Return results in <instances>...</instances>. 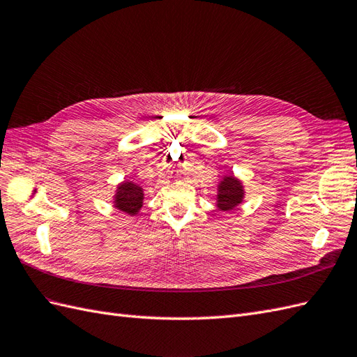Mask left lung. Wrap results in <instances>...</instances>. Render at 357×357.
Wrapping results in <instances>:
<instances>
[{"label":"left lung","instance_id":"1","mask_svg":"<svg viewBox=\"0 0 357 357\" xmlns=\"http://www.w3.org/2000/svg\"><path fill=\"white\" fill-rule=\"evenodd\" d=\"M242 196L243 190L241 182L233 176L224 178L218 190V208L221 211H230L236 208L242 200Z\"/></svg>","mask_w":357,"mask_h":357}]
</instances>
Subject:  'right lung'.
<instances>
[{"mask_svg": "<svg viewBox=\"0 0 357 357\" xmlns=\"http://www.w3.org/2000/svg\"><path fill=\"white\" fill-rule=\"evenodd\" d=\"M115 205L118 209L122 212H127L130 215H135L137 211L142 208V199H144V195H142V190L131 184V182H124L116 192L115 197Z\"/></svg>", "mask_w": 357, "mask_h": 357, "instance_id": "add662e5", "label": "right lung"}]
</instances>
